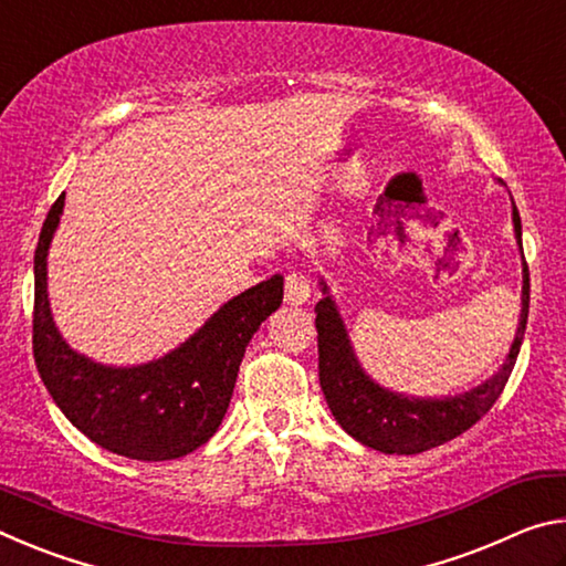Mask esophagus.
Listing matches in <instances>:
<instances>
[{"instance_id":"34e87169","label":"esophagus","mask_w":566,"mask_h":566,"mask_svg":"<svg viewBox=\"0 0 566 566\" xmlns=\"http://www.w3.org/2000/svg\"><path fill=\"white\" fill-rule=\"evenodd\" d=\"M310 294H312L310 280H306L302 272H294V274L286 276V284H284V302L286 304L300 306V304L310 300Z\"/></svg>"}]
</instances>
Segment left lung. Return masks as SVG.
<instances>
[{
  "label": "left lung",
  "instance_id": "left-lung-1",
  "mask_svg": "<svg viewBox=\"0 0 566 566\" xmlns=\"http://www.w3.org/2000/svg\"><path fill=\"white\" fill-rule=\"evenodd\" d=\"M512 222L516 244L522 249V219L512 202ZM524 256V252H522ZM322 292L327 294L317 302V344H319V385L334 419L349 437L364 447L385 454H419L427 449L449 442L467 432L482 419L500 399L510 379L516 354H520L526 314H530V266H522V314L516 327L512 349L504 364L484 385L464 391V395L444 399L407 397L399 391L379 387L361 369L357 354L352 349L347 327H344L337 304L329 296L324 280Z\"/></svg>",
  "mask_w": 566,
  "mask_h": 566
}]
</instances>
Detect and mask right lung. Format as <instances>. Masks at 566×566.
Instances as JSON below:
<instances>
[{
	"instance_id": "obj_1",
	"label": "right lung",
	"mask_w": 566,
	"mask_h": 566,
	"mask_svg": "<svg viewBox=\"0 0 566 566\" xmlns=\"http://www.w3.org/2000/svg\"><path fill=\"white\" fill-rule=\"evenodd\" d=\"M62 209L64 195L46 214L34 252L32 349L46 391L84 437L114 454L165 462L195 452L222 424L247 344L280 310L284 276L237 294L161 359L107 367L74 352L54 327L46 254Z\"/></svg>"
}]
</instances>
